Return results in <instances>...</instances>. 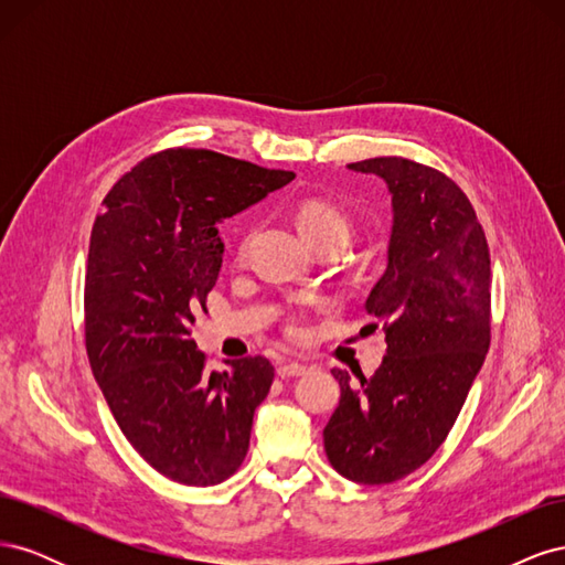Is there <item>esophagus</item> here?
<instances>
[{"label": "esophagus", "instance_id": "1", "mask_svg": "<svg viewBox=\"0 0 565 565\" xmlns=\"http://www.w3.org/2000/svg\"><path fill=\"white\" fill-rule=\"evenodd\" d=\"M278 377L280 380H289V377H301V374H306V367L301 363H295V361H285L278 365Z\"/></svg>", "mask_w": 565, "mask_h": 565}]
</instances>
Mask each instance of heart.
Segmentation results:
<instances>
[{
  "label": "heart",
  "mask_w": 565,
  "mask_h": 565,
  "mask_svg": "<svg viewBox=\"0 0 565 565\" xmlns=\"http://www.w3.org/2000/svg\"><path fill=\"white\" fill-rule=\"evenodd\" d=\"M295 218H297V226H299L301 235L311 245L324 241V237H339V241L347 243L349 228H351L349 216L339 207H334V204L328 200L303 198L297 204ZM241 252H245V243H243ZM289 334H299V328H295L292 324V328H289Z\"/></svg>",
  "instance_id": "b5f03b06"
}]
</instances>
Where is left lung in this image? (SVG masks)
Segmentation results:
<instances>
[{
	"instance_id": "1",
	"label": "left lung",
	"mask_w": 565,
	"mask_h": 565,
	"mask_svg": "<svg viewBox=\"0 0 565 565\" xmlns=\"http://www.w3.org/2000/svg\"><path fill=\"white\" fill-rule=\"evenodd\" d=\"M349 169L391 193L388 264L365 301L384 324L386 355L372 377L358 372L361 384L332 370L341 398L322 440L341 476L384 486L440 448L486 361L490 252L469 198L438 169L405 158Z\"/></svg>"
}]
</instances>
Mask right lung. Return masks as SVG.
Instances as JSON below:
<instances>
[{
    "label": "right lung",
    "mask_w": 565,
    "mask_h": 565,
    "mask_svg": "<svg viewBox=\"0 0 565 565\" xmlns=\"http://www.w3.org/2000/svg\"><path fill=\"white\" fill-rule=\"evenodd\" d=\"M292 179L214 150L172 148L119 179L94 221L84 280L94 377L134 450L177 483L216 486L247 455L273 365L254 355L210 372L191 332L221 270L216 224Z\"/></svg>",
    "instance_id": "obj_1"
}]
</instances>
